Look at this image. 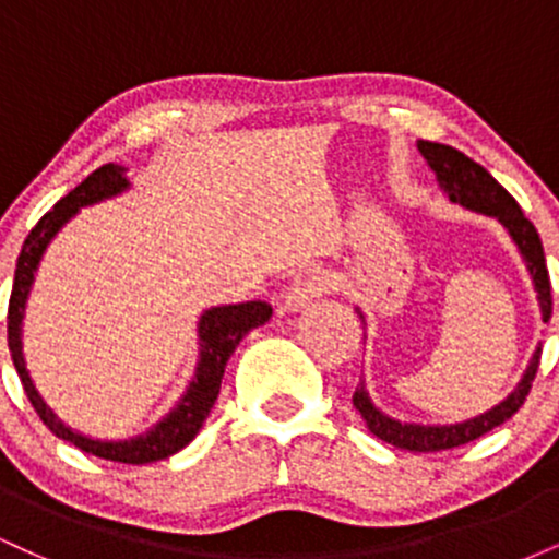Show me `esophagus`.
I'll list each match as a JSON object with an SVG mask.
<instances>
[{
  "instance_id": "1",
  "label": "esophagus",
  "mask_w": 559,
  "mask_h": 559,
  "mask_svg": "<svg viewBox=\"0 0 559 559\" xmlns=\"http://www.w3.org/2000/svg\"><path fill=\"white\" fill-rule=\"evenodd\" d=\"M325 286H329V275L320 271V267H307V271L297 273V278L286 288L284 305L288 310H301V307H307L312 299L320 297Z\"/></svg>"
}]
</instances>
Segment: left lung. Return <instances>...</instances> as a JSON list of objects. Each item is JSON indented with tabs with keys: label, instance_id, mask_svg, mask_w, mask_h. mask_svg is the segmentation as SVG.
I'll return each mask as SVG.
<instances>
[{
	"label": "left lung",
	"instance_id": "8db88e82",
	"mask_svg": "<svg viewBox=\"0 0 559 559\" xmlns=\"http://www.w3.org/2000/svg\"><path fill=\"white\" fill-rule=\"evenodd\" d=\"M418 150L420 155L426 157V163L431 165V170L436 173V181H439L441 191L449 197V202L460 204V207L471 210V213L497 217V221L502 223V228L510 234L512 243H515L518 252H521L525 271H528L531 281H534L538 310H542V320L547 323L551 318V284L547 260H544V247L542 239H538V230L534 228V223L523 215L521 204L507 194L504 186H499L497 178H493L489 170L480 168L478 163H473L471 157L463 155V152L452 150V146L447 144H433V141H418ZM357 312H360V307H357ZM538 360H542V344L536 346L534 357H531L528 368H525L518 386L512 389L502 402L493 404L491 409L476 415V418H467L460 423L423 426V423H402L391 418V415L381 413V409L376 407L370 394L365 391V383H360V389L355 391L352 404L360 409L370 433L378 436L381 441H386V444L396 449H407V452H441V449L467 444V441L478 439V436L489 433L491 428L510 420L512 415L521 409L525 396H528L531 383H534L538 370Z\"/></svg>",
	"mask_w": 559,
	"mask_h": 559
}]
</instances>
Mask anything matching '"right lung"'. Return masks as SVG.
I'll return each instance as SVG.
<instances>
[{
	"instance_id": "obj_1",
	"label": "right lung",
	"mask_w": 559,
	"mask_h": 559,
	"mask_svg": "<svg viewBox=\"0 0 559 559\" xmlns=\"http://www.w3.org/2000/svg\"><path fill=\"white\" fill-rule=\"evenodd\" d=\"M128 178L123 165L107 163L99 170H94L86 181H81L70 191L68 197H62L60 202L49 210L41 221L31 228L28 239L23 241L21 258H17L15 267V281H12V294H10V310H8V344L12 365H15L17 376L25 389V396L34 404L36 415L44 420V426L52 431L57 439H66L73 447H79L81 452L94 454V457L112 460V463H126V465H146L157 463V460L170 457V454L181 452V449L194 441V436L202 428V423L207 420L210 409L221 394V381L226 373V362L234 355V349L239 342L247 336L249 331L265 325L273 316V307L267 301H241V305H223V307H210L199 316L197 323V342H199V360L191 376L189 386L181 394V400L176 402V407L165 415L163 420H157L155 426L146 428L144 433L131 436V439H92V436H83L73 428L66 426L55 415V409L41 400L34 381H31L28 370H25V357H23V318H25V305H28L31 286L36 281L38 262H41L44 252L52 243V239L60 234L62 226L68 221H73L79 215L81 207L102 202V199H112L123 194L128 189Z\"/></svg>"
}]
</instances>
